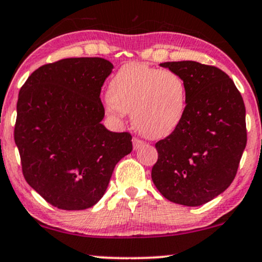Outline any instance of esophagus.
Segmentation results:
<instances>
[{"label":"esophagus","instance_id":"obj_1","mask_svg":"<svg viewBox=\"0 0 262 262\" xmlns=\"http://www.w3.org/2000/svg\"><path fill=\"white\" fill-rule=\"evenodd\" d=\"M144 145H145V143H144V142H142L141 139H137V138L134 139V149H135V150H138V149L144 147Z\"/></svg>","mask_w":262,"mask_h":262}]
</instances>
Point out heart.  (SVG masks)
Wrapping results in <instances>:
<instances>
[{
	"mask_svg": "<svg viewBox=\"0 0 262 262\" xmlns=\"http://www.w3.org/2000/svg\"><path fill=\"white\" fill-rule=\"evenodd\" d=\"M106 110L117 118L132 112V123L142 135L155 139L167 137L184 118L185 81L173 71L126 63L112 78Z\"/></svg>",
	"mask_w": 262,
	"mask_h": 262,
	"instance_id": "b5f03b06",
	"label": "heart"
}]
</instances>
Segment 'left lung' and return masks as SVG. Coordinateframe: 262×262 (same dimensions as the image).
I'll list each match as a JSON object with an SVG mask.
<instances>
[{
    "mask_svg": "<svg viewBox=\"0 0 262 262\" xmlns=\"http://www.w3.org/2000/svg\"><path fill=\"white\" fill-rule=\"evenodd\" d=\"M160 66L185 81L186 110L181 125L155 144L152 183L171 202L202 206L235 179L247 144L243 98L232 79L214 66L196 61Z\"/></svg>",
    "mask_w": 262,
    "mask_h": 262,
    "instance_id": "8db88e82",
    "label": "left lung"
}]
</instances>
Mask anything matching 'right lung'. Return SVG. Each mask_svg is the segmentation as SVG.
Listing matches in <instances>:
<instances>
[{
    "label": "right lung",
    "instance_id": "1",
    "mask_svg": "<svg viewBox=\"0 0 262 262\" xmlns=\"http://www.w3.org/2000/svg\"><path fill=\"white\" fill-rule=\"evenodd\" d=\"M113 69L101 57L63 59L39 67L20 89L14 141L24 177L60 209L96 205L132 150L130 134L101 124V88Z\"/></svg>",
    "mask_w": 262,
    "mask_h": 262
}]
</instances>
